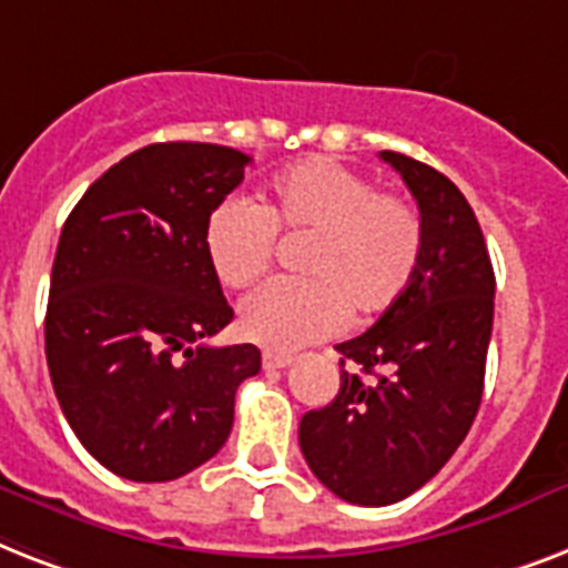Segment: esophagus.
I'll return each instance as SVG.
<instances>
[{"label":"esophagus","mask_w":568,"mask_h":568,"mask_svg":"<svg viewBox=\"0 0 568 568\" xmlns=\"http://www.w3.org/2000/svg\"><path fill=\"white\" fill-rule=\"evenodd\" d=\"M293 363V355H281V352H263V369H287Z\"/></svg>","instance_id":"34e87169"}]
</instances>
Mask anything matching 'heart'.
Segmentation results:
<instances>
[{
    "label": "heart",
    "instance_id": "obj_1",
    "mask_svg": "<svg viewBox=\"0 0 568 568\" xmlns=\"http://www.w3.org/2000/svg\"><path fill=\"white\" fill-rule=\"evenodd\" d=\"M275 234L307 237L302 278L270 281L240 307L243 337L272 352H296L334 337L352 311L372 320L405 296L419 270L425 225L396 193L328 158H307L272 179L261 205L231 196L205 222V255L231 290L270 270Z\"/></svg>",
    "mask_w": 568,
    "mask_h": 568
}]
</instances>
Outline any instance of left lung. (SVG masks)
<instances>
[{
    "instance_id": "8db88e82",
    "label": "left lung",
    "mask_w": 568,
    "mask_h": 568,
    "mask_svg": "<svg viewBox=\"0 0 568 568\" xmlns=\"http://www.w3.org/2000/svg\"><path fill=\"white\" fill-rule=\"evenodd\" d=\"M381 158L419 205L425 248L396 305L339 343V393L307 410L298 446L348 505H396L425 487L469 434L484 393L496 275L469 202L452 181L398 152ZM357 362L376 378L345 369Z\"/></svg>"
}]
</instances>
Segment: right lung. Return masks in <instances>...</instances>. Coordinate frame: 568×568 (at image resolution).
Returning a JSON list of instances; mask_svg holds the SVG:
<instances>
[{"instance_id":"right-lung-1","label":"right lung","mask_w":568,"mask_h":568,"mask_svg":"<svg viewBox=\"0 0 568 568\" xmlns=\"http://www.w3.org/2000/svg\"><path fill=\"white\" fill-rule=\"evenodd\" d=\"M248 161L213 143H152L113 163L63 222L49 375L81 446L120 478L161 484L211 460L234 425V393L261 372L252 343H205L234 320L205 222Z\"/></svg>"}]
</instances>
